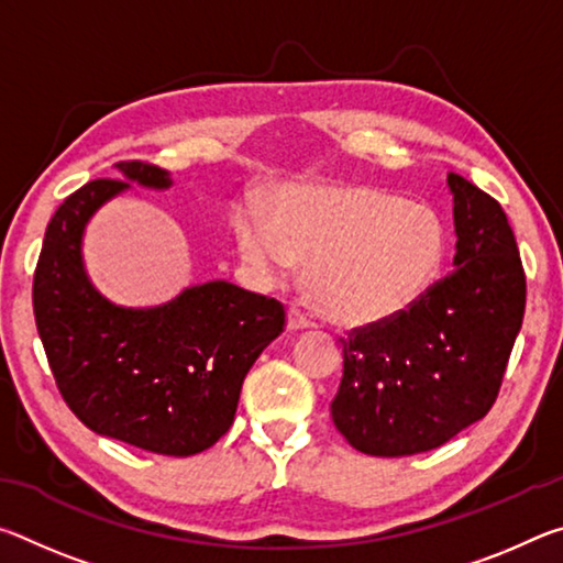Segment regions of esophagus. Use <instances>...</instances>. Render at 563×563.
Instances as JSON below:
<instances>
[{
    "instance_id": "obj_1",
    "label": "esophagus",
    "mask_w": 563,
    "mask_h": 563,
    "mask_svg": "<svg viewBox=\"0 0 563 563\" xmlns=\"http://www.w3.org/2000/svg\"><path fill=\"white\" fill-rule=\"evenodd\" d=\"M310 325H312V320L305 316L300 308H295V305H290V308H288V328L290 330H305V328H310Z\"/></svg>"
}]
</instances>
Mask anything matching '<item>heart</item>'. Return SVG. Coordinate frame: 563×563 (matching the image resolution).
Returning a JSON list of instances; mask_svg holds the SVG:
<instances>
[{
  "mask_svg": "<svg viewBox=\"0 0 563 563\" xmlns=\"http://www.w3.org/2000/svg\"><path fill=\"white\" fill-rule=\"evenodd\" d=\"M235 233L245 261L271 278L308 263L305 295L340 328L399 318L430 292L446 258L440 216L365 186L285 188L271 221L251 211Z\"/></svg>",
  "mask_w": 563,
  "mask_h": 563,
  "instance_id": "1",
  "label": "heart"
}]
</instances>
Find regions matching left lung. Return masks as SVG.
Listing matches in <instances>:
<instances>
[{
	"label": "left lung",
	"instance_id": "obj_1",
	"mask_svg": "<svg viewBox=\"0 0 563 563\" xmlns=\"http://www.w3.org/2000/svg\"><path fill=\"white\" fill-rule=\"evenodd\" d=\"M454 196V271L383 325L342 340V379L330 405L357 452L409 456L450 442L497 402L527 305V275L507 213L470 180Z\"/></svg>",
	"mask_w": 563,
	"mask_h": 563
}]
</instances>
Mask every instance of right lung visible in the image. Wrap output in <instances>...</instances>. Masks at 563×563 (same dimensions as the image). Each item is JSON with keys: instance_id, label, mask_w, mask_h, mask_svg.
<instances>
[{"instance_id": "obj_1", "label": "right lung", "mask_w": 563, "mask_h": 563, "mask_svg": "<svg viewBox=\"0 0 563 563\" xmlns=\"http://www.w3.org/2000/svg\"><path fill=\"white\" fill-rule=\"evenodd\" d=\"M117 168L141 186H170L164 168L144 161ZM126 188L97 178L56 208L34 271L36 330L64 402L89 430L190 456L231 430L243 379L285 330V308L225 280L194 285L158 308L109 302L84 271L81 235Z\"/></svg>"}]
</instances>
